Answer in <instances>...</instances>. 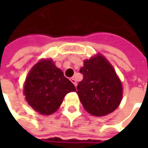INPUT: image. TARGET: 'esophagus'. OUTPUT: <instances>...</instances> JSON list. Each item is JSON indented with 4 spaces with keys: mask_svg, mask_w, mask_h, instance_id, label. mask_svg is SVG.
<instances>
[{
    "mask_svg": "<svg viewBox=\"0 0 148 148\" xmlns=\"http://www.w3.org/2000/svg\"><path fill=\"white\" fill-rule=\"evenodd\" d=\"M70 81L74 84V86H77V82H76V80L74 79V77H71V79H70Z\"/></svg>",
    "mask_w": 148,
    "mask_h": 148,
    "instance_id": "34e87169",
    "label": "esophagus"
}]
</instances>
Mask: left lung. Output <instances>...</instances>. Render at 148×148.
<instances>
[{
    "instance_id": "left-lung-1",
    "label": "left lung",
    "mask_w": 148,
    "mask_h": 148,
    "mask_svg": "<svg viewBox=\"0 0 148 148\" xmlns=\"http://www.w3.org/2000/svg\"><path fill=\"white\" fill-rule=\"evenodd\" d=\"M83 80L77 93L83 107L94 116H105L114 111L121 102L123 87L113 66L101 54L84 61L80 69Z\"/></svg>"
}]
</instances>
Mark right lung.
<instances>
[{"label": "right lung", "instance_id": "obj_1", "mask_svg": "<svg viewBox=\"0 0 148 148\" xmlns=\"http://www.w3.org/2000/svg\"><path fill=\"white\" fill-rule=\"evenodd\" d=\"M76 87L52 59H41L32 67L24 85L26 101L38 113L49 115L62 105L65 95Z\"/></svg>", "mask_w": 148, "mask_h": 148}]
</instances>
